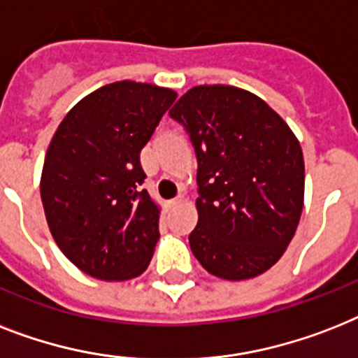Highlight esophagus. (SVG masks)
<instances>
[{"mask_svg": "<svg viewBox=\"0 0 358 358\" xmlns=\"http://www.w3.org/2000/svg\"><path fill=\"white\" fill-rule=\"evenodd\" d=\"M182 200H184V194H178V196H174V199H171V200H169V206H176V204H180V202H182Z\"/></svg>", "mask_w": 358, "mask_h": 358, "instance_id": "esophagus-1", "label": "esophagus"}]
</instances>
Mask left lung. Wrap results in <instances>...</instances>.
Here are the masks:
<instances>
[{
	"label": "left lung",
	"instance_id": "8db88e82",
	"mask_svg": "<svg viewBox=\"0 0 358 358\" xmlns=\"http://www.w3.org/2000/svg\"><path fill=\"white\" fill-rule=\"evenodd\" d=\"M169 115L187 132L199 164L194 257L222 280L266 272L303 209V154L292 130L263 99L224 84L191 88Z\"/></svg>",
	"mask_w": 358,
	"mask_h": 358
}]
</instances>
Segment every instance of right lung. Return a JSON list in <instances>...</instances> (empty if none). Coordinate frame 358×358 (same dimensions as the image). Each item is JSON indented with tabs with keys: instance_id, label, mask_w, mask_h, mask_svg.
Listing matches in <instances>:
<instances>
[{
	"instance_id": "add662e5",
	"label": "right lung",
	"mask_w": 358,
	"mask_h": 358,
	"mask_svg": "<svg viewBox=\"0 0 358 358\" xmlns=\"http://www.w3.org/2000/svg\"><path fill=\"white\" fill-rule=\"evenodd\" d=\"M154 84H106L77 103L55 132L40 194L55 243L104 281L143 274L159 239V209L143 189L139 152L174 103Z\"/></svg>"
}]
</instances>
